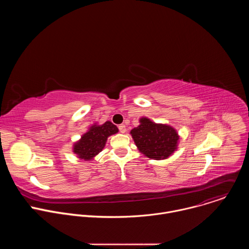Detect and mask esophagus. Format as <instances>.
Listing matches in <instances>:
<instances>
[{
    "mask_svg": "<svg viewBox=\"0 0 249 249\" xmlns=\"http://www.w3.org/2000/svg\"><path fill=\"white\" fill-rule=\"evenodd\" d=\"M118 128H119V131H120L121 133H123V134H124V133L126 132V126H125L124 124L119 125V127H118Z\"/></svg>",
    "mask_w": 249,
    "mask_h": 249,
    "instance_id": "34e87169",
    "label": "esophagus"
}]
</instances>
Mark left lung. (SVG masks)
Masks as SVG:
<instances>
[{
	"mask_svg": "<svg viewBox=\"0 0 249 249\" xmlns=\"http://www.w3.org/2000/svg\"><path fill=\"white\" fill-rule=\"evenodd\" d=\"M139 123L130 134L142 155L151 160H161L168 159L178 149L180 136L172 126L156 123L146 116L141 117Z\"/></svg>",
	"mask_w": 249,
	"mask_h": 249,
	"instance_id": "1",
	"label": "left lung"
}]
</instances>
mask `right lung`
<instances>
[{
    "label": "right lung",
    "mask_w": 249,
    "mask_h": 249,
    "mask_svg": "<svg viewBox=\"0 0 249 249\" xmlns=\"http://www.w3.org/2000/svg\"><path fill=\"white\" fill-rule=\"evenodd\" d=\"M118 128L110 121L93 123L73 144L72 152L84 161H91L104 149L108 137L117 134Z\"/></svg>",
    "instance_id": "add662e5"
}]
</instances>
